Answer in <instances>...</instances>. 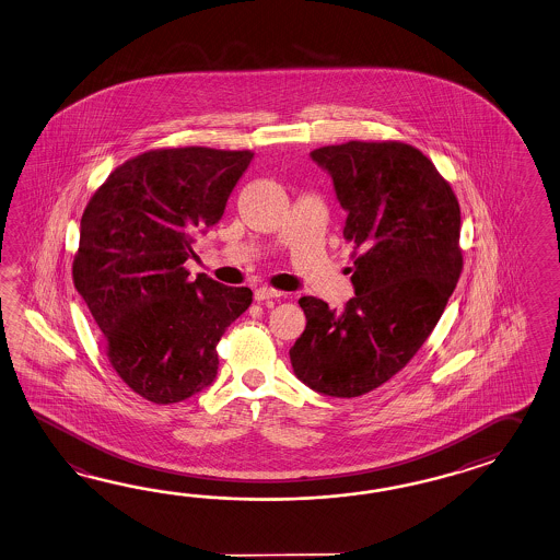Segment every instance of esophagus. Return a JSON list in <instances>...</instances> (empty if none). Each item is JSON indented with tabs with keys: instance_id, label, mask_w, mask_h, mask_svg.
<instances>
[{
	"instance_id": "34e87169",
	"label": "esophagus",
	"mask_w": 560,
	"mask_h": 560,
	"mask_svg": "<svg viewBox=\"0 0 560 560\" xmlns=\"http://www.w3.org/2000/svg\"><path fill=\"white\" fill-rule=\"evenodd\" d=\"M280 296H282L280 290L268 287L256 288V292H254V299L258 302L273 301V299H280Z\"/></svg>"
}]
</instances>
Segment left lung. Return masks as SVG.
Listing matches in <instances>:
<instances>
[{
    "mask_svg": "<svg viewBox=\"0 0 560 560\" xmlns=\"http://www.w3.org/2000/svg\"><path fill=\"white\" fill-rule=\"evenodd\" d=\"M311 159L330 174L343 237L361 256L343 311L299 301L306 329L290 363L318 394L355 398L400 372L443 315L463 268L459 202L431 160L401 142L325 145Z\"/></svg>",
    "mask_w": 560,
    "mask_h": 560,
    "instance_id": "1",
    "label": "left lung"
}]
</instances>
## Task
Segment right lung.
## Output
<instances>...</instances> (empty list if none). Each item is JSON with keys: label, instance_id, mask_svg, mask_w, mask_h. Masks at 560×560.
<instances>
[{"label": "right lung", "instance_id": "add662e5", "mask_svg": "<svg viewBox=\"0 0 560 560\" xmlns=\"http://www.w3.org/2000/svg\"><path fill=\"white\" fill-rule=\"evenodd\" d=\"M249 150L171 148L124 162L91 197L72 261L117 375L154 404L215 382L217 343L252 304L249 288L199 273L188 280L197 233L219 223Z\"/></svg>", "mask_w": 560, "mask_h": 560}]
</instances>
